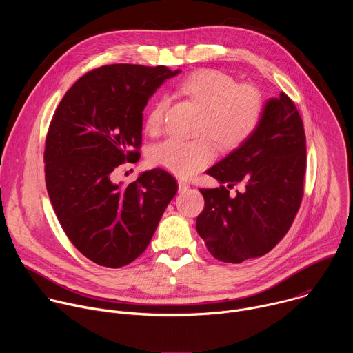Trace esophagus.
<instances>
[{"label":"esophagus","instance_id":"1","mask_svg":"<svg viewBox=\"0 0 353 353\" xmlns=\"http://www.w3.org/2000/svg\"><path fill=\"white\" fill-rule=\"evenodd\" d=\"M188 188H190V184H188L187 181L179 180V191H180V192H185Z\"/></svg>","mask_w":353,"mask_h":353}]
</instances>
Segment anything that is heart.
<instances>
[{"label": "heart", "mask_w": 353, "mask_h": 353, "mask_svg": "<svg viewBox=\"0 0 353 353\" xmlns=\"http://www.w3.org/2000/svg\"><path fill=\"white\" fill-rule=\"evenodd\" d=\"M179 92L201 109L196 124L199 137L183 141L169 138L150 148L149 162L179 177H191L215 158V144L229 150L247 141L259 128L264 114V99L253 85H236L234 78L218 70H198L177 85ZM168 100L150 106L145 130L158 135L163 128Z\"/></svg>", "instance_id": "obj_1"}]
</instances>
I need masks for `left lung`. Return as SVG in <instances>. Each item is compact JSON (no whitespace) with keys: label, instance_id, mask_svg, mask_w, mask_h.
Returning <instances> with one entry per match:
<instances>
[{"label":"left lung","instance_id":"left-lung-1","mask_svg":"<svg viewBox=\"0 0 353 353\" xmlns=\"http://www.w3.org/2000/svg\"><path fill=\"white\" fill-rule=\"evenodd\" d=\"M305 173L303 121L282 92L265 103L256 132L207 170L221 183L199 188L205 207L196 218V232L210 253L239 264L271 251L299 211ZM234 185L243 190L232 196L228 188Z\"/></svg>","mask_w":353,"mask_h":353}]
</instances>
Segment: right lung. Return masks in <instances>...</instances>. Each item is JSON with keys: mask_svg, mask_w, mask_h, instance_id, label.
I'll return each instance as SVG.
<instances>
[{"mask_svg": "<svg viewBox=\"0 0 353 353\" xmlns=\"http://www.w3.org/2000/svg\"><path fill=\"white\" fill-rule=\"evenodd\" d=\"M180 70L112 64L81 77L64 94L46 137V187L61 228L90 261L120 268L138 259L177 192L163 169L127 185L116 170L139 159L142 112Z\"/></svg>", "mask_w": 353, "mask_h": 353, "instance_id": "add662e5", "label": "right lung"}]
</instances>
